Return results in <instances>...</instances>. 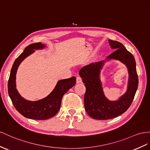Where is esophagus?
<instances>
[{
    "instance_id": "obj_1",
    "label": "esophagus",
    "mask_w": 150,
    "mask_h": 150,
    "mask_svg": "<svg viewBox=\"0 0 150 150\" xmlns=\"http://www.w3.org/2000/svg\"><path fill=\"white\" fill-rule=\"evenodd\" d=\"M82 81V79L81 77H80V76H76V83H81Z\"/></svg>"
}]
</instances>
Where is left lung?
Wrapping results in <instances>:
<instances>
[{"instance_id":"1","label":"left lung","mask_w":150,"mask_h":150,"mask_svg":"<svg viewBox=\"0 0 150 150\" xmlns=\"http://www.w3.org/2000/svg\"><path fill=\"white\" fill-rule=\"evenodd\" d=\"M108 42L115 51L106 59H117L125 64L129 71L127 90L117 101H110L105 97L99 76L105 60L91 63L80 69L79 75L86 88L84 106L88 115L97 120L113 118L126 112L131 105L138 87L136 61L133 55L120 42L112 40Z\"/></svg>"}]
</instances>
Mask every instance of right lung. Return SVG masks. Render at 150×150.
<instances>
[{
    "label": "right lung",
    "mask_w": 150,
    "mask_h": 150,
    "mask_svg": "<svg viewBox=\"0 0 150 150\" xmlns=\"http://www.w3.org/2000/svg\"><path fill=\"white\" fill-rule=\"evenodd\" d=\"M45 45L41 42L32 44L25 47L24 51L15 60L11 68L8 80V93L18 112L26 118L35 120H46L54 116L59 110L63 95L76 83V77L59 80L54 90L47 97L36 101L26 100L16 87V75L18 68L26 57L37 49H42Z\"/></svg>",
    "instance_id": "add662e5"
}]
</instances>
